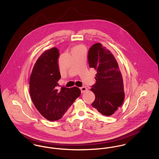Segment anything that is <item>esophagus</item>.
<instances>
[{"mask_svg":"<svg viewBox=\"0 0 159 159\" xmlns=\"http://www.w3.org/2000/svg\"><path fill=\"white\" fill-rule=\"evenodd\" d=\"M80 91H81V92H82V93H83L84 92L87 91V88H86V87H84V86H82V87L80 88Z\"/></svg>","mask_w":159,"mask_h":159,"instance_id":"1","label":"esophagus"}]
</instances>
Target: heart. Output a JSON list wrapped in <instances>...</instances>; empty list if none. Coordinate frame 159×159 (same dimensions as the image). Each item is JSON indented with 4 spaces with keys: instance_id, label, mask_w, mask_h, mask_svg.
Segmentation results:
<instances>
[{
    "instance_id": "b5f03b06",
    "label": "heart",
    "mask_w": 159,
    "mask_h": 159,
    "mask_svg": "<svg viewBox=\"0 0 159 159\" xmlns=\"http://www.w3.org/2000/svg\"><path fill=\"white\" fill-rule=\"evenodd\" d=\"M75 49H83V48L82 46H77Z\"/></svg>"
}]
</instances>
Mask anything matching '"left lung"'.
Segmentation results:
<instances>
[{
    "label": "left lung",
    "instance_id": "left-lung-1",
    "mask_svg": "<svg viewBox=\"0 0 159 159\" xmlns=\"http://www.w3.org/2000/svg\"><path fill=\"white\" fill-rule=\"evenodd\" d=\"M89 66L97 72L96 83L91 91L95 95L92 106L106 116L112 115L123 104L125 98L120 70L113 55L97 43L88 51Z\"/></svg>",
    "mask_w": 159,
    "mask_h": 159
}]
</instances>
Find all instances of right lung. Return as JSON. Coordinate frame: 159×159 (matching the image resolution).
I'll return each mask as SVG.
<instances>
[{
    "label": "right lung",
    "instance_id": "right-lung-1",
    "mask_svg": "<svg viewBox=\"0 0 159 159\" xmlns=\"http://www.w3.org/2000/svg\"><path fill=\"white\" fill-rule=\"evenodd\" d=\"M59 57L56 48L45 51L38 58L30 77L32 101L39 113L50 121L61 119L81 93L77 87L62 86L60 91L57 89L61 78Z\"/></svg>",
    "mask_w": 159,
    "mask_h": 159
}]
</instances>
